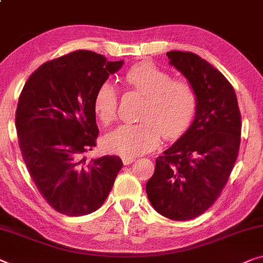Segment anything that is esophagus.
Segmentation results:
<instances>
[{"label": "esophagus", "instance_id": "1", "mask_svg": "<svg viewBox=\"0 0 263 263\" xmlns=\"http://www.w3.org/2000/svg\"><path fill=\"white\" fill-rule=\"evenodd\" d=\"M122 160H123L124 165H130V163L135 161V158L134 157H123Z\"/></svg>", "mask_w": 263, "mask_h": 263}]
</instances>
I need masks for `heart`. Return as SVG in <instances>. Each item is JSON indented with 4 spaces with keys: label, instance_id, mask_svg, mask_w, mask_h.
Masks as SVG:
<instances>
[{
    "label": "heart",
    "instance_id": "b5f03b06",
    "mask_svg": "<svg viewBox=\"0 0 263 263\" xmlns=\"http://www.w3.org/2000/svg\"><path fill=\"white\" fill-rule=\"evenodd\" d=\"M129 87L144 95L138 123H124L106 136L105 143L116 153L135 157L153 149L160 135L173 139L187 130L196 115L198 98L193 86L172 79L168 72L153 63H139L123 74ZM119 93L110 83L98 86L93 97L97 119L105 125L116 120Z\"/></svg>",
    "mask_w": 263,
    "mask_h": 263
}]
</instances>
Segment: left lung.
Masks as SVG:
<instances>
[{
    "label": "left lung",
    "mask_w": 263,
    "mask_h": 263,
    "mask_svg": "<svg viewBox=\"0 0 263 263\" xmlns=\"http://www.w3.org/2000/svg\"><path fill=\"white\" fill-rule=\"evenodd\" d=\"M193 86L198 105L187 132L155 160L146 192L160 215L189 220L211 206L229 180L241 143V112L229 81L191 52H167Z\"/></svg>",
    "instance_id": "1"
}]
</instances>
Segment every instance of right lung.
<instances>
[{
    "label": "right lung",
    "instance_id": "1",
    "mask_svg": "<svg viewBox=\"0 0 263 263\" xmlns=\"http://www.w3.org/2000/svg\"><path fill=\"white\" fill-rule=\"evenodd\" d=\"M122 65L79 49L37 67L21 91L15 127L22 158L40 195L60 214L100 209L122 168L115 155L84 158L98 138L95 92Z\"/></svg>",
    "mask_w": 263,
    "mask_h": 263
}]
</instances>
